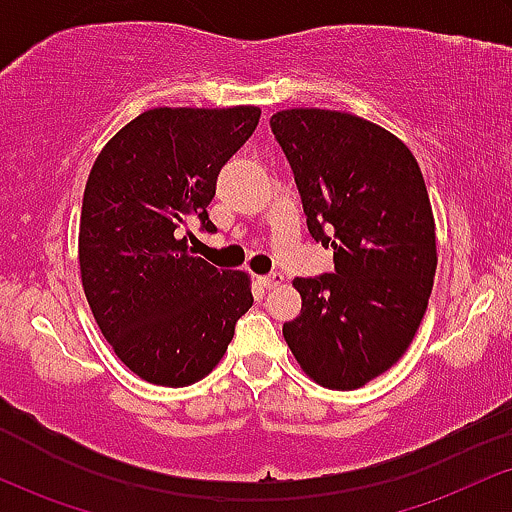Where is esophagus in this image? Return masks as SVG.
<instances>
[{"instance_id": "1", "label": "esophagus", "mask_w": 512, "mask_h": 512, "mask_svg": "<svg viewBox=\"0 0 512 512\" xmlns=\"http://www.w3.org/2000/svg\"><path fill=\"white\" fill-rule=\"evenodd\" d=\"M282 282H285V275H282V273H268V275H261V278H258V285L266 287V290L280 287Z\"/></svg>"}]
</instances>
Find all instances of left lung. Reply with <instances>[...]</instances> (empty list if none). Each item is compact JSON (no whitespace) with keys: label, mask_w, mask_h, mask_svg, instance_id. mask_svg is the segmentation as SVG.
I'll return each mask as SVG.
<instances>
[{"label":"left lung","mask_w":512,"mask_h":512,"mask_svg":"<svg viewBox=\"0 0 512 512\" xmlns=\"http://www.w3.org/2000/svg\"><path fill=\"white\" fill-rule=\"evenodd\" d=\"M270 131L290 162L318 244L335 270L294 278L302 314L282 326L316 383L352 390L407 350L436 275L429 194L410 148L347 112L285 110Z\"/></svg>","instance_id":"obj_1"}]
</instances>
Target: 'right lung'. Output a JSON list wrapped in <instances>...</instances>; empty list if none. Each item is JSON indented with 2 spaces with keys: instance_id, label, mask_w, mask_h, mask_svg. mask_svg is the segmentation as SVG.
Instances as JSON below:
<instances>
[{
  "instance_id": "add662e5",
  "label": "right lung",
  "mask_w": 512,
  "mask_h": 512,
  "mask_svg": "<svg viewBox=\"0 0 512 512\" xmlns=\"http://www.w3.org/2000/svg\"><path fill=\"white\" fill-rule=\"evenodd\" d=\"M258 107L138 114L102 148L83 191L78 263L117 357L155 386L213 371L254 304L246 273L191 256L186 225L215 232L208 203L225 162L254 134Z\"/></svg>"
}]
</instances>
